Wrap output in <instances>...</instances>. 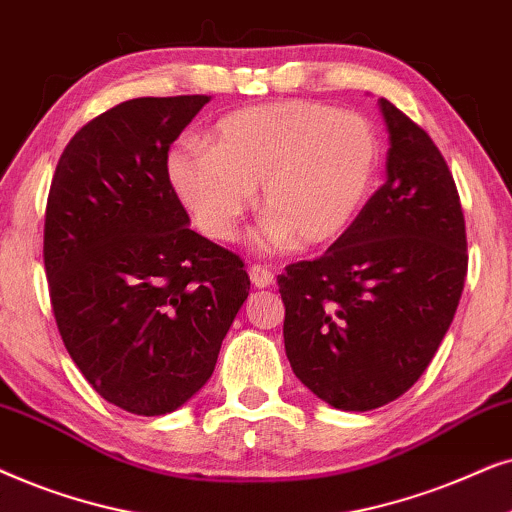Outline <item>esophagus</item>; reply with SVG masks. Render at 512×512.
Returning a JSON list of instances; mask_svg holds the SVG:
<instances>
[{
    "label": "esophagus",
    "mask_w": 512,
    "mask_h": 512,
    "mask_svg": "<svg viewBox=\"0 0 512 512\" xmlns=\"http://www.w3.org/2000/svg\"><path fill=\"white\" fill-rule=\"evenodd\" d=\"M248 274H250V281L255 288L264 290V288H269V285H274V274H271V269L262 267V264H252V267L248 269Z\"/></svg>",
    "instance_id": "1"
}]
</instances>
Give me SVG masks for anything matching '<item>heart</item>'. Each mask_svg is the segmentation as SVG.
Masks as SVG:
<instances>
[{
  "mask_svg": "<svg viewBox=\"0 0 512 512\" xmlns=\"http://www.w3.org/2000/svg\"><path fill=\"white\" fill-rule=\"evenodd\" d=\"M381 161L379 135L365 117L309 100L245 107L217 121L210 147L182 140L166 173L199 227L215 241L236 236L252 189L267 215L257 245L281 252L318 248L351 227Z\"/></svg>",
  "mask_w": 512,
  "mask_h": 512,
  "instance_id": "heart-1",
  "label": "heart"
}]
</instances>
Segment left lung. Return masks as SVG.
Wrapping results in <instances>:
<instances>
[{"label": "left lung", "instance_id": "1", "mask_svg": "<svg viewBox=\"0 0 512 512\" xmlns=\"http://www.w3.org/2000/svg\"><path fill=\"white\" fill-rule=\"evenodd\" d=\"M379 109L386 182L323 257L278 276L292 372L344 412L410 391L452 325L468 271L466 222L440 149L386 98Z\"/></svg>", "mask_w": 512, "mask_h": 512}]
</instances>
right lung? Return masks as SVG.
Listing matches in <instances>:
<instances>
[{
  "instance_id": "right-lung-1",
  "label": "right lung",
  "mask_w": 512,
  "mask_h": 512,
  "mask_svg": "<svg viewBox=\"0 0 512 512\" xmlns=\"http://www.w3.org/2000/svg\"><path fill=\"white\" fill-rule=\"evenodd\" d=\"M208 95L135 98L81 128L60 156L44 267L65 349L107 403L175 412L215 370L248 299L243 260L189 229L168 149Z\"/></svg>"
}]
</instances>
